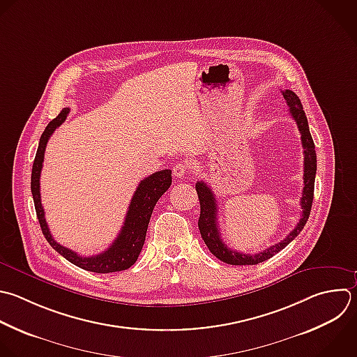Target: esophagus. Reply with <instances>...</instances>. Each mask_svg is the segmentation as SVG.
<instances>
[{"label":"esophagus","instance_id":"1","mask_svg":"<svg viewBox=\"0 0 357 357\" xmlns=\"http://www.w3.org/2000/svg\"><path fill=\"white\" fill-rule=\"evenodd\" d=\"M188 170H190V167H188L187 163H177L173 167V174H174V177L181 178V177H184L188 173Z\"/></svg>","mask_w":357,"mask_h":357}]
</instances>
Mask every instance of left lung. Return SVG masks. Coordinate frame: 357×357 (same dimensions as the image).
<instances>
[{"label":"left lung","instance_id":"8db88e82","mask_svg":"<svg viewBox=\"0 0 357 357\" xmlns=\"http://www.w3.org/2000/svg\"><path fill=\"white\" fill-rule=\"evenodd\" d=\"M290 114L293 117V120L297 124V128L301 134V145L304 149V187H303V195L300 199V205H301V218L297 223V226L286 236L284 240H282L280 243L271 245L269 248L257 252V254H243V252H237L234 250H230L220 237L219 233V227H218V204H216V198L215 194L212 192V190L206 185V183L204 181H198L195 184V190L199 198V205H201V213H199V219H198V227L202 236V240L205 241L206 247L209 248V251L219 258L220 261L230 264V265H257L259 262H264L266 259H269L271 257H273L276 252H279L280 250H283L291 240H294L298 233L303 230V227L305 226L308 216H310V211H311V205H312V198H314V181H315V172H317V155H315V146L310 134V128H308V123H307V117L305 113L303 110V105L300 102V99L297 98V95L289 89L282 92Z\"/></svg>","mask_w":357,"mask_h":357}]
</instances>
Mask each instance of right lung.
I'll return each mask as SVG.
<instances>
[{"instance_id": "1", "label": "right lung", "mask_w": 357, "mask_h": 357, "mask_svg": "<svg viewBox=\"0 0 357 357\" xmlns=\"http://www.w3.org/2000/svg\"><path fill=\"white\" fill-rule=\"evenodd\" d=\"M68 113H70V109L66 107L53 121L49 123V126L46 127V130L40 137L39 148H38L36 158L32 167L31 188H32L36 215H38L42 231L46 240L59 254H61L71 264L85 271H91L96 273H110V272L128 269L131 265L135 264L144 247L149 219L152 216V211L156 202L169 190L172 184V170L166 169L162 172H156L139 183L130 202L121 231L119 233L117 238L110 244V247L106 251L92 257L78 255L75 251L59 244L53 238L50 229L47 226V222L45 219V209L40 199V173H42L43 160H45V151L52 134L56 131V128H59L66 121Z\"/></svg>"}]
</instances>
